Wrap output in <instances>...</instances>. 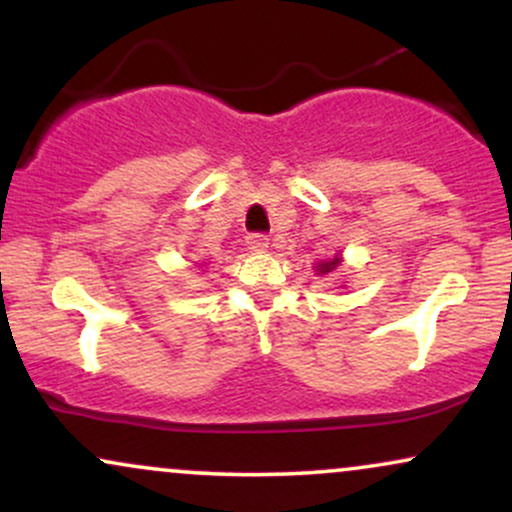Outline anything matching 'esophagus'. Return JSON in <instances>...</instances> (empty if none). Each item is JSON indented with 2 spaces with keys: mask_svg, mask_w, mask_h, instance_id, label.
Instances as JSON below:
<instances>
[{
  "mask_svg": "<svg viewBox=\"0 0 512 512\" xmlns=\"http://www.w3.org/2000/svg\"><path fill=\"white\" fill-rule=\"evenodd\" d=\"M248 248L252 252H267L269 238L262 236V233H252V236H248Z\"/></svg>",
  "mask_w": 512,
  "mask_h": 512,
  "instance_id": "34e87169",
  "label": "esophagus"
}]
</instances>
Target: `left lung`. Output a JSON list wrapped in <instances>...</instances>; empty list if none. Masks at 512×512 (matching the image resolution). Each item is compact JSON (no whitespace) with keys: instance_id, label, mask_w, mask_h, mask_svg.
<instances>
[{"instance_id":"8db88e82","label":"left lung","mask_w":512,"mask_h":512,"mask_svg":"<svg viewBox=\"0 0 512 512\" xmlns=\"http://www.w3.org/2000/svg\"><path fill=\"white\" fill-rule=\"evenodd\" d=\"M344 260H342V255H334L332 260H320V262H315V274L317 276H327V274H334L339 269V264H342Z\"/></svg>"}]
</instances>
